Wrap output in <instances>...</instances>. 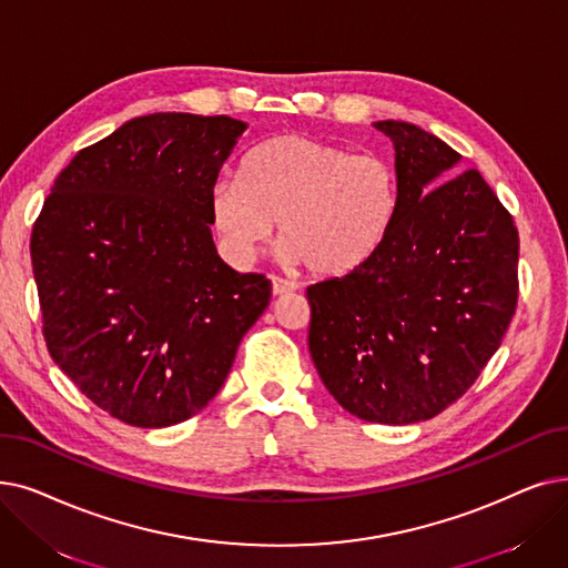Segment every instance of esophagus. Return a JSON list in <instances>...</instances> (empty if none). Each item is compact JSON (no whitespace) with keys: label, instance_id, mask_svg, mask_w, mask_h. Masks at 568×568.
Returning a JSON list of instances; mask_svg holds the SVG:
<instances>
[{"label":"esophagus","instance_id":"esophagus-1","mask_svg":"<svg viewBox=\"0 0 568 568\" xmlns=\"http://www.w3.org/2000/svg\"><path fill=\"white\" fill-rule=\"evenodd\" d=\"M297 290V283H292L287 278H281V276H271V292L276 294V297H281V294H290Z\"/></svg>","mask_w":568,"mask_h":568}]
</instances>
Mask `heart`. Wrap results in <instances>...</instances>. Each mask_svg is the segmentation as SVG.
Segmentation results:
<instances>
[{
	"instance_id": "obj_1",
	"label": "heart",
	"mask_w": 568,
	"mask_h": 568,
	"mask_svg": "<svg viewBox=\"0 0 568 568\" xmlns=\"http://www.w3.org/2000/svg\"><path fill=\"white\" fill-rule=\"evenodd\" d=\"M209 211L234 260H255L278 223L287 260L315 276H345L389 236L399 213V174L378 153L283 134L243 158L239 181L213 185Z\"/></svg>"
}]
</instances>
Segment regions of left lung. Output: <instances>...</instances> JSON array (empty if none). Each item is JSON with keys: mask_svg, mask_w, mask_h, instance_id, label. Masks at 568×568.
I'll list each match as a JSON object with an SVG mask.
<instances>
[{"mask_svg": "<svg viewBox=\"0 0 568 568\" xmlns=\"http://www.w3.org/2000/svg\"><path fill=\"white\" fill-rule=\"evenodd\" d=\"M399 213L381 251L306 290L308 351L332 397L362 420L410 425L476 383L517 306L520 236L478 169L443 181L459 153L397 120Z\"/></svg>", "mask_w": 568, "mask_h": 568, "instance_id": "left-lung-1", "label": "left lung"}]
</instances>
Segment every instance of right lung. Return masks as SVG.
<instances>
[{
  "instance_id": "1",
  "label": "right lung",
  "mask_w": 568,
  "mask_h": 568,
  "mask_svg": "<svg viewBox=\"0 0 568 568\" xmlns=\"http://www.w3.org/2000/svg\"><path fill=\"white\" fill-rule=\"evenodd\" d=\"M245 122L134 118L77 153L32 227L43 338L85 397L169 427L223 387L271 281L217 257L209 196Z\"/></svg>"
}]
</instances>
